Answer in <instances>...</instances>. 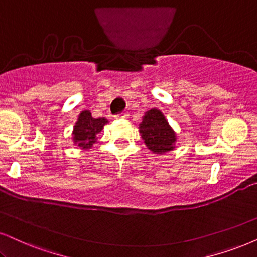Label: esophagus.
I'll use <instances>...</instances> for the list:
<instances>
[{
	"label": "esophagus",
	"mask_w": 257,
	"mask_h": 257,
	"mask_svg": "<svg viewBox=\"0 0 257 257\" xmlns=\"http://www.w3.org/2000/svg\"><path fill=\"white\" fill-rule=\"evenodd\" d=\"M128 113H126V112H122V113H118V115H116L115 116V118L116 119H126V118H128Z\"/></svg>",
	"instance_id": "1"
}]
</instances>
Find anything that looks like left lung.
<instances>
[{"label": "left lung", "mask_w": 257, "mask_h": 257, "mask_svg": "<svg viewBox=\"0 0 257 257\" xmlns=\"http://www.w3.org/2000/svg\"><path fill=\"white\" fill-rule=\"evenodd\" d=\"M139 132L147 148L154 154H164L175 148L177 134L168 124L166 117L159 109H151L145 112Z\"/></svg>", "instance_id": "left-lung-1"}]
</instances>
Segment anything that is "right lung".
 Here are the masks:
<instances>
[{"mask_svg":"<svg viewBox=\"0 0 257 257\" xmlns=\"http://www.w3.org/2000/svg\"><path fill=\"white\" fill-rule=\"evenodd\" d=\"M108 119L93 118L89 110H84L79 113L76 124L73 126V144L82 149H90L97 141V134L102 132Z\"/></svg>","mask_w":257,"mask_h":257,"instance_id":"right-lung-1","label":"right lung"}]
</instances>
